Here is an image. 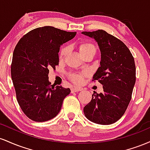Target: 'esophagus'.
<instances>
[{"instance_id": "esophagus-1", "label": "esophagus", "mask_w": 150, "mask_h": 150, "mask_svg": "<svg viewBox=\"0 0 150 150\" xmlns=\"http://www.w3.org/2000/svg\"><path fill=\"white\" fill-rule=\"evenodd\" d=\"M81 90H82V88H81V87H74L71 88V93L77 92H79V91H81Z\"/></svg>"}]
</instances>
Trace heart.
Returning <instances> with one entry per match:
<instances>
[{
    "instance_id": "b5f03b06",
    "label": "heart",
    "mask_w": 150,
    "mask_h": 150,
    "mask_svg": "<svg viewBox=\"0 0 150 150\" xmlns=\"http://www.w3.org/2000/svg\"><path fill=\"white\" fill-rule=\"evenodd\" d=\"M70 50V47L68 46H64L61 50L60 52V58H63L66 56L67 53H68ZM80 51L81 54L83 55L85 53L89 52V51H95L96 47L92 43L86 42L83 43L80 46ZM86 75L85 73H70L69 75V78L75 84H81L83 82L84 77Z\"/></svg>"
}]
</instances>
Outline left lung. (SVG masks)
I'll use <instances>...</instances> for the list:
<instances>
[{"instance_id":"obj_1","label":"left lung","mask_w":150,"mask_h":150,"mask_svg":"<svg viewBox=\"0 0 150 150\" xmlns=\"http://www.w3.org/2000/svg\"><path fill=\"white\" fill-rule=\"evenodd\" d=\"M82 33L94 38L99 46L100 67L92 80L99 81L104 89L103 93L92 94L84 113L97 124H112L123 116L131 100L136 79L134 58L124 43L106 31Z\"/></svg>"}]
</instances>
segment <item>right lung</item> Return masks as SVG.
Segmentation results:
<instances>
[{"label": "right lung", "instance_id": "1", "mask_svg": "<svg viewBox=\"0 0 150 150\" xmlns=\"http://www.w3.org/2000/svg\"><path fill=\"white\" fill-rule=\"evenodd\" d=\"M70 32L51 26L31 30L20 39L13 52L11 77L17 100L31 120L44 122L61 111L69 88L51 85L49 70L58 65V52L63 44L75 37Z\"/></svg>", "mask_w": 150, "mask_h": 150}]
</instances>
